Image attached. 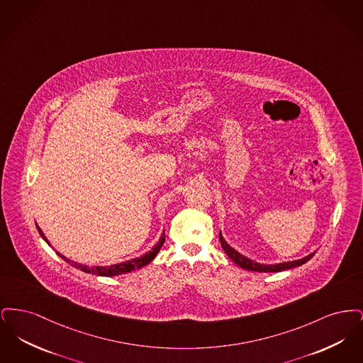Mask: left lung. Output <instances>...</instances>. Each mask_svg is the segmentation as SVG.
<instances>
[{"label": "left lung", "instance_id": "left-lung-1", "mask_svg": "<svg viewBox=\"0 0 363 363\" xmlns=\"http://www.w3.org/2000/svg\"><path fill=\"white\" fill-rule=\"evenodd\" d=\"M219 240H220V245H222L225 255L230 259H233L238 267H241L243 269H247V271H253V272H280V271L291 269V268H295V267H299V265L305 264L306 261H309L315 255V252H313V253L308 255L303 259H294V261H287V262H279V264H261V262H257V261H253V259L245 257L240 252H237L234 247H231L225 242L220 231H219Z\"/></svg>", "mask_w": 363, "mask_h": 363}]
</instances>
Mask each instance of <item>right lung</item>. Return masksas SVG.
Listing matches in <instances>:
<instances>
[{
  "mask_svg": "<svg viewBox=\"0 0 363 363\" xmlns=\"http://www.w3.org/2000/svg\"><path fill=\"white\" fill-rule=\"evenodd\" d=\"M36 228H38L40 237L50 246V242L46 238V235L43 234V231L39 228V225H36ZM164 240H166V234H164V231H163L162 235H160V238H159V241H157V243H156L155 246H154L150 252L144 253V255L140 256V257H135V259H128V261L118 262V264H113V265H106V267H88L86 264L73 262L72 259H67L65 256H62V255L58 253V252H57V255H58L61 259H65L67 262H69L72 267H74V268H77V269H80V271H83V272H86V274H92V275H98V277H117V275L128 274V272H132V271H135V269H140V268L148 265L152 259H155L156 255L159 253L160 247H162L163 243H164Z\"/></svg>",
  "mask_w": 363,
  "mask_h": 363,
  "instance_id": "right-lung-1",
  "label": "right lung"
}]
</instances>
